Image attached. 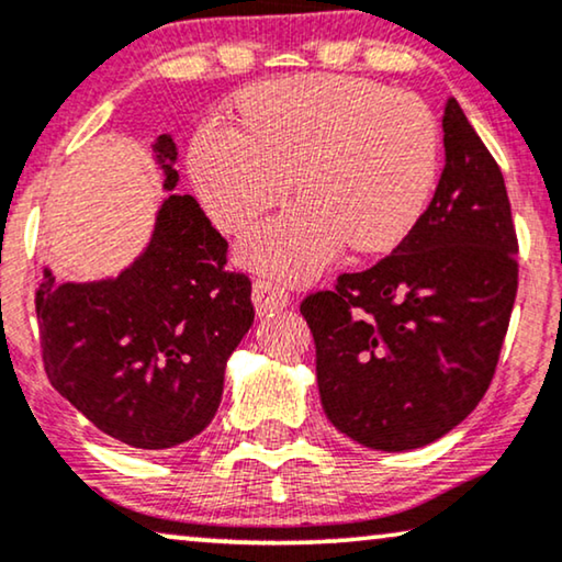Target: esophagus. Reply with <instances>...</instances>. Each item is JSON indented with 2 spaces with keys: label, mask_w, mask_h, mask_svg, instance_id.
<instances>
[{
  "label": "esophagus",
  "mask_w": 562,
  "mask_h": 562,
  "mask_svg": "<svg viewBox=\"0 0 562 562\" xmlns=\"http://www.w3.org/2000/svg\"><path fill=\"white\" fill-rule=\"evenodd\" d=\"M289 302H291L289 291L283 289L281 283L266 281V279H258L252 283V306H256L258 314L279 312L283 306H289Z\"/></svg>",
  "instance_id": "esophagus-1"
}]
</instances>
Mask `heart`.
Here are the masks:
<instances>
[{
	"label": "heart",
	"mask_w": 562,
	"mask_h": 562,
	"mask_svg": "<svg viewBox=\"0 0 562 562\" xmlns=\"http://www.w3.org/2000/svg\"><path fill=\"white\" fill-rule=\"evenodd\" d=\"M240 125L196 127L189 171L204 210L240 233L281 202L289 179L302 196L237 245L252 271L306 281L350 243L396 248L412 233L440 168V130L409 91L356 76H294L260 83L237 104Z\"/></svg>",
	"instance_id": "obj_1"
}]
</instances>
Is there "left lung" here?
Here are the masks:
<instances>
[{"label":"left lung","instance_id":"8db88e82","mask_svg":"<svg viewBox=\"0 0 562 562\" xmlns=\"http://www.w3.org/2000/svg\"><path fill=\"white\" fill-rule=\"evenodd\" d=\"M435 196L391 256L302 302L327 419L371 450L429 445L494 379L517 296L504 176L456 99Z\"/></svg>","mask_w":562,"mask_h":562}]
</instances>
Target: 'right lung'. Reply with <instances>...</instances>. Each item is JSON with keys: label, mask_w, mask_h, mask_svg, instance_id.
I'll return each instance as SVG.
<instances>
[{"label": "right lung", "mask_w": 562, "mask_h": 562, "mask_svg": "<svg viewBox=\"0 0 562 562\" xmlns=\"http://www.w3.org/2000/svg\"><path fill=\"white\" fill-rule=\"evenodd\" d=\"M153 158L168 196L145 250L117 276L35 294L50 386L127 448L168 450L214 419L233 350L252 325L250 279L225 271L227 240L196 204L173 194L179 148L158 135Z\"/></svg>", "instance_id": "1"}]
</instances>
